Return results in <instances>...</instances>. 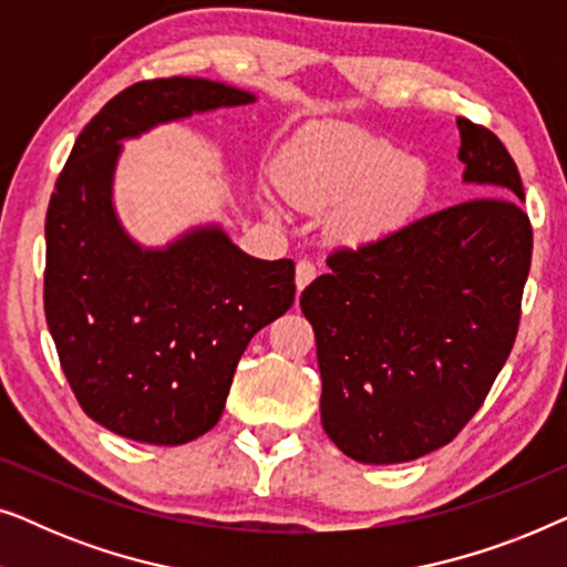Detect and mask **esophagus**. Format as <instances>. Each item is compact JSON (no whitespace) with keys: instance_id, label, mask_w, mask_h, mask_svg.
Returning <instances> with one entry per match:
<instances>
[{"instance_id":"esophagus-1","label":"esophagus","mask_w":567,"mask_h":567,"mask_svg":"<svg viewBox=\"0 0 567 567\" xmlns=\"http://www.w3.org/2000/svg\"><path fill=\"white\" fill-rule=\"evenodd\" d=\"M315 276H317V266L312 260H299L297 262V289L299 291L305 289V286L312 284Z\"/></svg>"}]
</instances>
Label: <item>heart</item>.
<instances>
[{
  "label": "heart",
  "mask_w": 567,
  "mask_h": 567,
  "mask_svg": "<svg viewBox=\"0 0 567 567\" xmlns=\"http://www.w3.org/2000/svg\"><path fill=\"white\" fill-rule=\"evenodd\" d=\"M281 183L293 204L330 208L351 204L346 229L371 237L398 227L429 193V169L398 146L361 128L315 131L291 146Z\"/></svg>",
  "instance_id": "b5f03b06"
}]
</instances>
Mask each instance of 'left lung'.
Returning a JSON list of instances; mask_svg holds the SVG:
<instances>
[{
    "label": "left lung",
    "instance_id": "left-lung-1",
    "mask_svg": "<svg viewBox=\"0 0 567 567\" xmlns=\"http://www.w3.org/2000/svg\"><path fill=\"white\" fill-rule=\"evenodd\" d=\"M475 198L355 247L301 291L322 377V429L363 464L446 446L514 348L532 266L516 162L491 128L456 118Z\"/></svg>",
    "mask_w": 567,
    "mask_h": 567
}]
</instances>
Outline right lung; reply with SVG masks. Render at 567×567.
<instances>
[{"label":"right lung","mask_w":567,"mask_h":567,"mask_svg":"<svg viewBox=\"0 0 567 567\" xmlns=\"http://www.w3.org/2000/svg\"><path fill=\"white\" fill-rule=\"evenodd\" d=\"M255 95L198 76L136 82L92 118L45 214V322L76 402L123 439L181 446L219 423L255 332L293 305V262L258 260L219 227L162 250L113 208L121 138Z\"/></svg>","instance_id":"add662e5"}]
</instances>
